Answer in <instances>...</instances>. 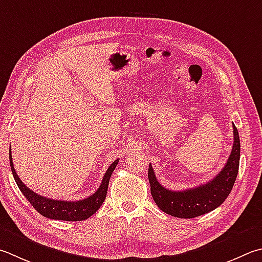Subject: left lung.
<instances>
[{
	"label": "left lung",
	"mask_w": 262,
	"mask_h": 262,
	"mask_svg": "<svg viewBox=\"0 0 262 262\" xmlns=\"http://www.w3.org/2000/svg\"><path fill=\"white\" fill-rule=\"evenodd\" d=\"M234 128V144L225 167L210 182L183 191L166 189L157 180L154 168L149 165V182L151 194L161 211L181 219H191L215 210L229 196L238 174L241 143L238 130Z\"/></svg>",
	"instance_id": "8db88e82"
}]
</instances>
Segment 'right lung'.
<instances>
[{
	"instance_id": "1",
	"label": "right lung",
	"mask_w": 262,
	"mask_h": 262,
	"mask_svg": "<svg viewBox=\"0 0 262 262\" xmlns=\"http://www.w3.org/2000/svg\"><path fill=\"white\" fill-rule=\"evenodd\" d=\"M9 159H10V166L13 179H15L18 188L20 189L24 196H25L27 201L32 204V206L34 207L41 215L52 219V220L63 221H82L97 212L98 208L102 206L103 202L105 201L108 181H110L112 172L115 170L116 166L119 163V159L113 161L110 167L107 168L106 173L104 174L102 183L97 189V191L93 193L92 196H89L85 199H81V201L68 202L47 198L41 196V194L35 193L33 190L28 189L26 185L23 183V181L19 179L15 170V167H13L11 149L10 155H9Z\"/></svg>"
}]
</instances>
